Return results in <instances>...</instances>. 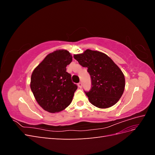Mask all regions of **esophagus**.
<instances>
[{
  "instance_id": "1",
  "label": "esophagus",
  "mask_w": 155,
  "mask_h": 155,
  "mask_svg": "<svg viewBox=\"0 0 155 155\" xmlns=\"http://www.w3.org/2000/svg\"><path fill=\"white\" fill-rule=\"evenodd\" d=\"M78 87H79V88H81L82 87V83L80 82V83H79L78 84Z\"/></svg>"
}]
</instances>
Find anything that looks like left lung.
Returning a JSON list of instances; mask_svg holds the SVG:
<instances>
[{
  "label": "left lung",
  "instance_id": "left-lung-1",
  "mask_svg": "<svg viewBox=\"0 0 155 155\" xmlns=\"http://www.w3.org/2000/svg\"><path fill=\"white\" fill-rule=\"evenodd\" d=\"M74 58L88 68L91 76V88L85 91L89 101L101 109L115 105L124 93L125 77L113 61L104 53L88 49Z\"/></svg>",
  "mask_w": 155,
  "mask_h": 155
}]
</instances>
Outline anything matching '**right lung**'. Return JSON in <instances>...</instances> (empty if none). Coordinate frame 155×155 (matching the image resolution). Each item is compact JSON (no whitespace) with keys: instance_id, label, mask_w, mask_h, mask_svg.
Returning <instances> with one entry per match:
<instances>
[{"instance_id":"right-lung-1","label":"right lung","mask_w":155,"mask_h":155,"mask_svg":"<svg viewBox=\"0 0 155 155\" xmlns=\"http://www.w3.org/2000/svg\"><path fill=\"white\" fill-rule=\"evenodd\" d=\"M72 57L66 50L46 56L32 72L30 88L38 104L49 112L64 110L71 104L78 86L72 81L67 66Z\"/></svg>"}]
</instances>
